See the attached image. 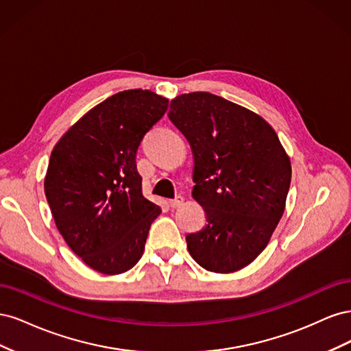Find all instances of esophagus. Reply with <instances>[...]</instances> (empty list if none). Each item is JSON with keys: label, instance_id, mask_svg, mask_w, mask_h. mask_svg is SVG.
<instances>
[{"label": "esophagus", "instance_id": "esophagus-1", "mask_svg": "<svg viewBox=\"0 0 351 351\" xmlns=\"http://www.w3.org/2000/svg\"><path fill=\"white\" fill-rule=\"evenodd\" d=\"M183 202H184L183 196H177L176 199L169 200V206H171V208H178V206L183 205Z\"/></svg>", "mask_w": 351, "mask_h": 351}]
</instances>
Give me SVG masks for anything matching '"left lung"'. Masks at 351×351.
<instances>
[{
	"mask_svg": "<svg viewBox=\"0 0 351 351\" xmlns=\"http://www.w3.org/2000/svg\"><path fill=\"white\" fill-rule=\"evenodd\" d=\"M168 117L192 147V196L206 214L205 227L186 237L189 253L210 272L247 267L284 214L289 155L261 115L209 92L180 95Z\"/></svg>",
	"mask_w": 351,
	"mask_h": 351,
	"instance_id": "obj_1",
	"label": "left lung"
}]
</instances>
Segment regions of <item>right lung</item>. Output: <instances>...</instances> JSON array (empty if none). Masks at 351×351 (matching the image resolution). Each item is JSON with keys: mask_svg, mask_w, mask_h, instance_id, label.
<instances>
[{"mask_svg": "<svg viewBox=\"0 0 351 351\" xmlns=\"http://www.w3.org/2000/svg\"><path fill=\"white\" fill-rule=\"evenodd\" d=\"M167 108L168 99L151 90L119 92L73 124L51 152L44 187L56 226L101 274L132 269L161 214L142 195L136 154Z\"/></svg>", "mask_w": 351, "mask_h": 351, "instance_id": "right-lung-1", "label": "right lung"}]
</instances>
